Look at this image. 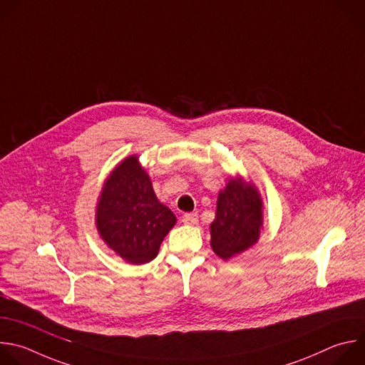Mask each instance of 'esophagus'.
<instances>
[{"label":"esophagus","instance_id":"1","mask_svg":"<svg viewBox=\"0 0 365 365\" xmlns=\"http://www.w3.org/2000/svg\"><path fill=\"white\" fill-rule=\"evenodd\" d=\"M182 222L185 225H197L198 222V214L197 212H185L182 215Z\"/></svg>","mask_w":365,"mask_h":365}]
</instances>
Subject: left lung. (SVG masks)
Here are the masks:
<instances>
[{"mask_svg":"<svg viewBox=\"0 0 365 365\" xmlns=\"http://www.w3.org/2000/svg\"><path fill=\"white\" fill-rule=\"evenodd\" d=\"M262 226V200L253 185L232 178L217 200L210 226L211 247L222 259H230L253 246Z\"/></svg>","mask_w":365,"mask_h":365,"instance_id":"8db88e82","label":"left lung"}]
</instances>
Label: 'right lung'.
I'll return each mask as SVG.
<instances>
[{
    "mask_svg": "<svg viewBox=\"0 0 365 365\" xmlns=\"http://www.w3.org/2000/svg\"><path fill=\"white\" fill-rule=\"evenodd\" d=\"M174 212L161 204L136 157L119 164L105 182L96 225L102 239L133 264L151 262L175 225Z\"/></svg>",
    "mask_w": 365,
    "mask_h": 365,
    "instance_id": "right-lung-1",
    "label": "right lung"
}]
</instances>
